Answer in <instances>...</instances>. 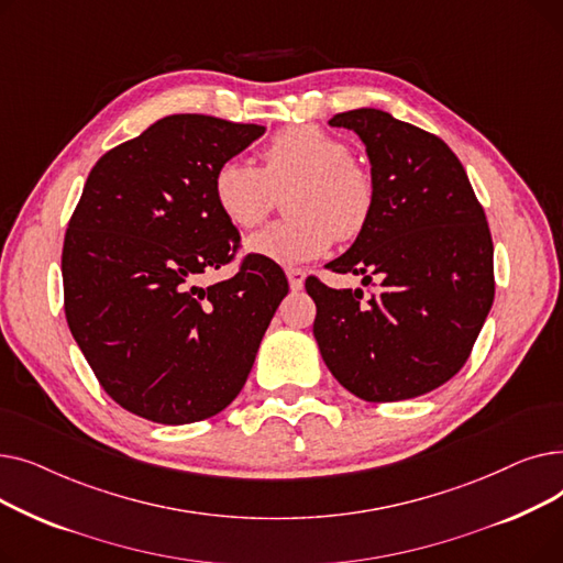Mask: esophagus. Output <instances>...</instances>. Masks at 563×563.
I'll return each mask as SVG.
<instances>
[{
    "mask_svg": "<svg viewBox=\"0 0 563 563\" xmlns=\"http://www.w3.org/2000/svg\"><path fill=\"white\" fill-rule=\"evenodd\" d=\"M287 278H289L291 291L303 289V283H306V272L303 269H287Z\"/></svg>",
    "mask_w": 563,
    "mask_h": 563,
    "instance_id": "1",
    "label": "esophagus"
}]
</instances>
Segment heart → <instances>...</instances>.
I'll return each mask as SVG.
<instances>
[{
  "label": "heart",
  "instance_id": "obj_1",
  "mask_svg": "<svg viewBox=\"0 0 563 563\" xmlns=\"http://www.w3.org/2000/svg\"><path fill=\"white\" fill-rule=\"evenodd\" d=\"M297 187L287 200L294 217L246 242L255 257L283 266L314 260L335 240H353L369 221L374 189L351 164L346 143L314 125H291L264 147V168L242 159L223 162L212 180L219 212L234 228H253L269 212L276 191Z\"/></svg>",
  "mask_w": 563,
  "mask_h": 563
}]
</instances>
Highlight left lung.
Instances as JSON below:
<instances>
[{
	"label": "left lung",
	"mask_w": 563,
	"mask_h": 563,
	"mask_svg": "<svg viewBox=\"0 0 563 563\" xmlns=\"http://www.w3.org/2000/svg\"><path fill=\"white\" fill-rule=\"evenodd\" d=\"M329 125L363 141L374 205L356 242L327 269L380 283L365 303L361 287L306 280L321 358L365 401L427 395L465 365L493 306L486 214L438 136L367 107L338 113Z\"/></svg>",
	"instance_id": "8db88e82"
}]
</instances>
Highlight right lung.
<instances>
[{
	"label": "right lung",
	"mask_w": 563,
	"mask_h": 563,
	"mask_svg": "<svg viewBox=\"0 0 563 563\" xmlns=\"http://www.w3.org/2000/svg\"><path fill=\"white\" fill-rule=\"evenodd\" d=\"M266 128L175 113L109 151L88 173L64 242L66 319L107 395L139 418L191 424L242 393L289 285L249 255L219 212L217 168Z\"/></svg>",
	"instance_id": "add662e5"
}]
</instances>
